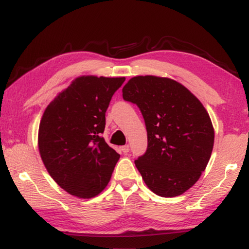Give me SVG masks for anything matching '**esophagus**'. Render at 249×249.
Returning a JSON list of instances; mask_svg holds the SVG:
<instances>
[{"instance_id":"1","label":"esophagus","mask_w":249,"mask_h":249,"mask_svg":"<svg viewBox=\"0 0 249 249\" xmlns=\"http://www.w3.org/2000/svg\"><path fill=\"white\" fill-rule=\"evenodd\" d=\"M121 151L124 153V154H127V153L129 152V145L128 144H125L123 146H121Z\"/></svg>"}]
</instances>
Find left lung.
Returning <instances> with one entry per match:
<instances>
[{
    "label": "left lung",
    "instance_id": "obj_1",
    "mask_svg": "<svg viewBox=\"0 0 249 249\" xmlns=\"http://www.w3.org/2000/svg\"><path fill=\"white\" fill-rule=\"evenodd\" d=\"M122 92L144 119L147 147L135 160L144 183L165 198L184 194L205 170L213 150L214 128L203 105L169 78L134 77Z\"/></svg>",
    "mask_w": 249,
    "mask_h": 249
}]
</instances>
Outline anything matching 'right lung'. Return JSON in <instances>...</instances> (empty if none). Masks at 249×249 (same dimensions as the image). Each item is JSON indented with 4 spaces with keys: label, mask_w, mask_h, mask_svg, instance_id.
<instances>
[{
    "label": "right lung",
    "mask_w": 249,
    "mask_h": 249,
    "mask_svg": "<svg viewBox=\"0 0 249 249\" xmlns=\"http://www.w3.org/2000/svg\"><path fill=\"white\" fill-rule=\"evenodd\" d=\"M124 81V77H79L52 100L41 118V160L56 184L78 198L102 193L120 158L102 134L110 100Z\"/></svg>",
    "instance_id": "1"
}]
</instances>
